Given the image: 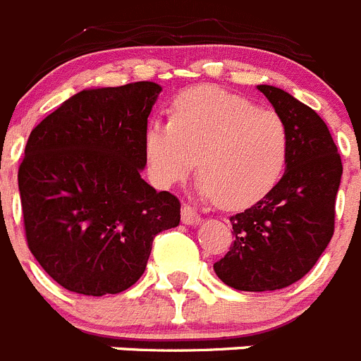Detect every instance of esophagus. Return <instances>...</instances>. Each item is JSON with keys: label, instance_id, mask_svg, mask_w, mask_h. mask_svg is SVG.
Masks as SVG:
<instances>
[{"label": "esophagus", "instance_id": "esophagus-1", "mask_svg": "<svg viewBox=\"0 0 361 361\" xmlns=\"http://www.w3.org/2000/svg\"><path fill=\"white\" fill-rule=\"evenodd\" d=\"M180 216H183L184 224H188V226H197L200 222V215L197 213L195 208H191L190 204H183Z\"/></svg>", "mask_w": 361, "mask_h": 361}]
</instances>
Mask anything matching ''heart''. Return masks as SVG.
<instances>
[{"label": "heart", "instance_id": "heart-1", "mask_svg": "<svg viewBox=\"0 0 361 361\" xmlns=\"http://www.w3.org/2000/svg\"><path fill=\"white\" fill-rule=\"evenodd\" d=\"M289 153L291 132L279 111L216 86L183 92L173 119L152 124L146 133L155 183H180L199 159L200 191L229 209L266 197L282 178Z\"/></svg>", "mask_w": 361, "mask_h": 361}]
</instances>
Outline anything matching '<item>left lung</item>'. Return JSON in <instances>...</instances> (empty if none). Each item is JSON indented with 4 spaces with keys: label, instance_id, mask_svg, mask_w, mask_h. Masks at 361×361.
Masks as SVG:
<instances>
[{
    "label": "left lung",
    "instance_id": "1",
    "mask_svg": "<svg viewBox=\"0 0 361 361\" xmlns=\"http://www.w3.org/2000/svg\"><path fill=\"white\" fill-rule=\"evenodd\" d=\"M257 88L288 123L291 153L276 186L229 219L235 238L213 269L238 291H276L307 275L331 242L343 166L317 111L276 86Z\"/></svg>",
    "mask_w": 361,
    "mask_h": 361
}]
</instances>
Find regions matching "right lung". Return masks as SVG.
<instances>
[{
    "label": "right lung",
    "mask_w": 361,
    "mask_h": 361,
    "mask_svg": "<svg viewBox=\"0 0 361 361\" xmlns=\"http://www.w3.org/2000/svg\"><path fill=\"white\" fill-rule=\"evenodd\" d=\"M152 81L90 88L30 132L18 171L30 253L59 286L117 295L146 269L153 238L180 222V202L141 177Z\"/></svg>",
    "instance_id": "right-lung-1"
}]
</instances>
